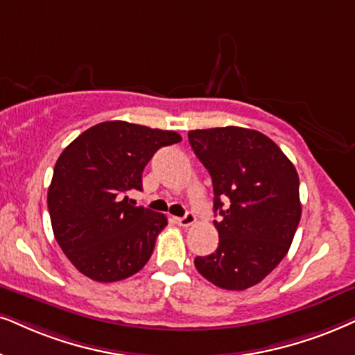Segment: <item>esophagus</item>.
I'll return each instance as SVG.
<instances>
[{"label":"esophagus","mask_w":355,"mask_h":355,"mask_svg":"<svg viewBox=\"0 0 355 355\" xmlns=\"http://www.w3.org/2000/svg\"><path fill=\"white\" fill-rule=\"evenodd\" d=\"M175 223H177L178 226H182V227H188V226H191V224L195 223V214H193V213H190V211H188V213L185 214V216H182V218H175Z\"/></svg>","instance_id":"1"}]
</instances>
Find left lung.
Masks as SVG:
<instances>
[{"label":"left lung","mask_w":355,"mask_h":355,"mask_svg":"<svg viewBox=\"0 0 355 355\" xmlns=\"http://www.w3.org/2000/svg\"><path fill=\"white\" fill-rule=\"evenodd\" d=\"M188 141L211 175L219 213L218 249L196 257V270L219 288H250L282 262L297 232V168L272 139L254 129H196Z\"/></svg>","instance_id":"left-lung-1"}]
</instances>
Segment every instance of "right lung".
Masks as SVG:
<instances>
[{"mask_svg":"<svg viewBox=\"0 0 355 355\" xmlns=\"http://www.w3.org/2000/svg\"><path fill=\"white\" fill-rule=\"evenodd\" d=\"M175 131L106 121L80 134L58 157L47 193L55 241L78 272L95 282L124 280L146 266L167 216L134 206L142 172Z\"/></svg>","mask_w":355,"mask_h":355,"instance_id":"add662e5","label":"right lung"}]
</instances>
